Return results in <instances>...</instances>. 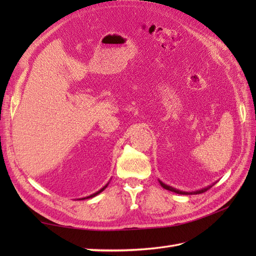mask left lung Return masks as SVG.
I'll return each instance as SVG.
<instances>
[{"label":"left lung","instance_id":"1","mask_svg":"<svg viewBox=\"0 0 256 256\" xmlns=\"http://www.w3.org/2000/svg\"><path fill=\"white\" fill-rule=\"evenodd\" d=\"M158 182H160V186H162V188H165L166 190H170V192H172L179 194H202V192H206V190H208V189H210L212 186H214V184H210V186H208V187L202 188V189H200V190H196V192H182V190L176 189V188H172V186H168V184H164V182H160V180H158Z\"/></svg>","mask_w":256,"mask_h":256}]
</instances>
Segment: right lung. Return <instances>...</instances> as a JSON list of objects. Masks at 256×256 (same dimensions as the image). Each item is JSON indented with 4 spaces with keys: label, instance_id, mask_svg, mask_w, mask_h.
<instances>
[{
    "label": "right lung",
    "instance_id": "1",
    "mask_svg": "<svg viewBox=\"0 0 256 256\" xmlns=\"http://www.w3.org/2000/svg\"><path fill=\"white\" fill-rule=\"evenodd\" d=\"M108 182L106 184V186L104 187H103V188H101L100 190H99V192H94V194H90V196H88V197H84V198H80L79 200H84V199H89V198H94V197H96V194H99L100 192H103V190H104L106 187H108Z\"/></svg>",
    "mask_w": 256,
    "mask_h": 256
}]
</instances>
